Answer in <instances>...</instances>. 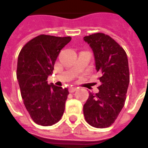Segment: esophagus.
<instances>
[{"label": "esophagus", "instance_id": "obj_1", "mask_svg": "<svg viewBox=\"0 0 148 148\" xmlns=\"http://www.w3.org/2000/svg\"><path fill=\"white\" fill-rule=\"evenodd\" d=\"M77 90V87L71 86V87H70V89H69V91H70L71 93H74V92H75V91H76Z\"/></svg>", "mask_w": 148, "mask_h": 148}]
</instances>
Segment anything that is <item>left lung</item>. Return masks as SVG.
I'll return each mask as SVG.
<instances>
[{"label": "left lung", "mask_w": 148, "mask_h": 148, "mask_svg": "<svg viewBox=\"0 0 148 148\" xmlns=\"http://www.w3.org/2000/svg\"><path fill=\"white\" fill-rule=\"evenodd\" d=\"M92 49L97 72L100 74L99 92L90 93L83 106L85 119L97 128L108 127L123 109L129 85L126 52L114 39L104 33L84 37Z\"/></svg>", "instance_id": "obj_1"}]
</instances>
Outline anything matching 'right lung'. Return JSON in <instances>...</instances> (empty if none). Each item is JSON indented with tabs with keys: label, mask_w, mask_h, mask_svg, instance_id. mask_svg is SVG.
<instances>
[{
	"label": "right lung",
	"mask_w": 148,
	"mask_h": 148,
	"mask_svg": "<svg viewBox=\"0 0 148 148\" xmlns=\"http://www.w3.org/2000/svg\"><path fill=\"white\" fill-rule=\"evenodd\" d=\"M71 40L70 36L40 35L21 49L17 60V77L21 97L35 123L51 126L57 123L65 110L67 88L47 83L59 52Z\"/></svg>",
	"instance_id": "right-lung-1"
}]
</instances>
